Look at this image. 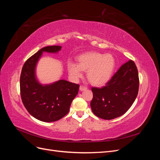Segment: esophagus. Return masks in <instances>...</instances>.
<instances>
[{
    "mask_svg": "<svg viewBox=\"0 0 160 160\" xmlns=\"http://www.w3.org/2000/svg\"><path fill=\"white\" fill-rule=\"evenodd\" d=\"M87 89V88L86 87H85V86H83V85H81L80 86V88H79V90L80 91H84V90H86Z\"/></svg>",
    "mask_w": 160,
    "mask_h": 160,
    "instance_id": "obj_1",
    "label": "esophagus"
}]
</instances>
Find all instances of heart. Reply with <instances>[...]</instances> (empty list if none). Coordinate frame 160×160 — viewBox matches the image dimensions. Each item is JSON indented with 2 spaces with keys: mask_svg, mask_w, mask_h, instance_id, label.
<instances>
[{
  "mask_svg": "<svg viewBox=\"0 0 160 160\" xmlns=\"http://www.w3.org/2000/svg\"><path fill=\"white\" fill-rule=\"evenodd\" d=\"M79 64L70 61L67 65L69 74L77 81L88 70V78L97 86L107 83L112 76L115 68V59L111 54H102L98 52H88L78 57Z\"/></svg>",
  "mask_w": 160,
  "mask_h": 160,
  "instance_id": "obj_1",
  "label": "heart"
}]
</instances>
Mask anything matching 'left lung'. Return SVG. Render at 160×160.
<instances>
[{"mask_svg": "<svg viewBox=\"0 0 160 160\" xmlns=\"http://www.w3.org/2000/svg\"><path fill=\"white\" fill-rule=\"evenodd\" d=\"M139 84L137 67L129 60L103 88H91L93 93L91 101L92 111L103 119L120 117L127 112L136 99Z\"/></svg>", "mask_w": 160, "mask_h": 160, "instance_id": "obj_1", "label": "left lung"}]
</instances>
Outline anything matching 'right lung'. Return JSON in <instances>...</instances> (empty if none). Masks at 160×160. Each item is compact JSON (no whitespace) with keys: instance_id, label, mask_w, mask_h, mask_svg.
Wrapping results in <instances>:
<instances>
[{"instance_id":"right-lung-1","label":"right lung","mask_w":160,"mask_h":160,"mask_svg":"<svg viewBox=\"0 0 160 160\" xmlns=\"http://www.w3.org/2000/svg\"><path fill=\"white\" fill-rule=\"evenodd\" d=\"M61 46L43 47L24 64L20 77L22 103L32 117L44 122L59 120L68 113L79 85L65 79L42 84L37 76V66L43 52L57 54Z\"/></svg>"}]
</instances>
